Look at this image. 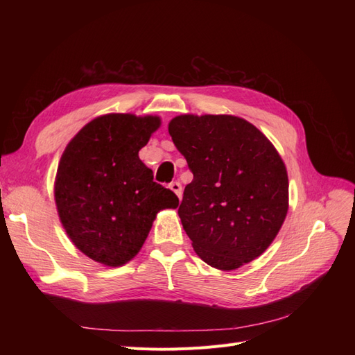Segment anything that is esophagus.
<instances>
[{
    "label": "esophagus",
    "mask_w": 355,
    "mask_h": 355,
    "mask_svg": "<svg viewBox=\"0 0 355 355\" xmlns=\"http://www.w3.org/2000/svg\"><path fill=\"white\" fill-rule=\"evenodd\" d=\"M170 187V189L175 192V194L179 197V200L182 198V194H184V192H182V184L179 180H175V182H171V184L168 185Z\"/></svg>",
    "instance_id": "esophagus-1"
}]
</instances>
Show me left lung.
I'll return each instance as SVG.
<instances>
[{"label":"left lung","mask_w":355,"mask_h":355,"mask_svg":"<svg viewBox=\"0 0 355 355\" xmlns=\"http://www.w3.org/2000/svg\"><path fill=\"white\" fill-rule=\"evenodd\" d=\"M194 175L179 218L207 265L232 271L259 257L288 210L284 161L259 128L235 115H178L168 123Z\"/></svg>","instance_id":"1"}]
</instances>
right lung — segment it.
Here are the masks:
<instances>
[{
	"label": "right lung",
	"mask_w": 355,
	"mask_h": 355,
	"mask_svg": "<svg viewBox=\"0 0 355 355\" xmlns=\"http://www.w3.org/2000/svg\"><path fill=\"white\" fill-rule=\"evenodd\" d=\"M161 125L157 115L105 114L63 151L55 179L62 227L80 252L105 266L132 261L157 213L176 209L173 191L154 182L139 151Z\"/></svg>",
	"instance_id": "add662e5"
}]
</instances>
